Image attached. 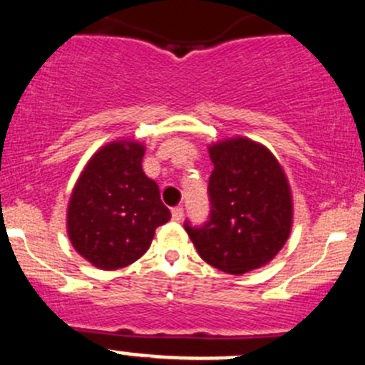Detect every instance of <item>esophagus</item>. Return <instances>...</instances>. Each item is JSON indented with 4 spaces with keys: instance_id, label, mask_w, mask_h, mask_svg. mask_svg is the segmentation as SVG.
Instances as JSON below:
<instances>
[{
    "instance_id": "esophagus-1",
    "label": "esophagus",
    "mask_w": 365,
    "mask_h": 365,
    "mask_svg": "<svg viewBox=\"0 0 365 365\" xmlns=\"http://www.w3.org/2000/svg\"><path fill=\"white\" fill-rule=\"evenodd\" d=\"M171 218L175 220V222H180V220L183 218V207L182 206H176L171 210Z\"/></svg>"
}]
</instances>
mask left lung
<instances>
[{
	"label": "left lung",
	"mask_w": 365,
	"mask_h": 365,
	"mask_svg": "<svg viewBox=\"0 0 365 365\" xmlns=\"http://www.w3.org/2000/svg\"><path fill=\"white\" fill-rule=\"evenodd\" d=\"M210 158V220L202 227H183L204 262L242 275L274 259L289 237V183L275 155L250 138L216 142Z\"/></svg>",
	"instance_id": "8db88e82"
}]
</instances>
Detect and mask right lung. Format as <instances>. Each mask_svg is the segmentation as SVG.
Wrapping results in <instances>:
<instances>
[{
	"instance_id": "add662e5",
	"label": "right lung",
	"mask_w": 365,
	"mask_h": 365,
	"mask_svg": "<svg viewBox=\"0 0 365 365\" xmlns=\"http://www.w3.org/2000/svg\"><path fill=\"white\" fill-rule=\"evenodd\" d=\"M145 147L135 140L103 145L83 170L67 207V234L83 258L102 270L131 265L171 218L159 187L143 173Z\"/></svg>"
}]
</instances>
